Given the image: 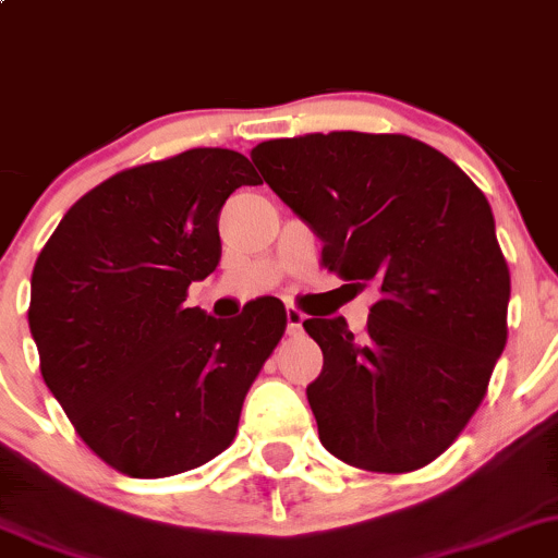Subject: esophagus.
I'll return each mask as SVG.
<instances>
[{
	"label": "esophagus",
	"mask_w": 558,
	"mask_h": 558,
	"mask_svg": "<svg viewBox=\"0 0 558 558\" xmlns=\"http://www.w3.org/2000/svg\"><path fill=\"white\" fill-rule=\"evenodd\" d=\"M302 322H305V316L296 307H286V329H289V335L300 332Z\"/></svg>",
	"instance_id": "obj_1"
}]
</instances>
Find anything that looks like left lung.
Segmentation results:
<instances>
[{
  "mask_svg": "<svg viewBox=\"0 0 558 558\" xmlns=\"http://www.w3.org/2000/svg\"><path fill=\"white\" fill-rule=\"evenodd\" d=\"M251 158L324 242V267L381 291L362 335L343 316L302 322L324 354L307 384L322 445L367 472L436 461L483 403L507 343L510 269L488 198L409 135L311 133Z\"/></svg>",
  "mask_w": 558,
  "mask_h": 558,
  "instance_id": "8db88e82",
  "label": "left lung"
}]
</instances>
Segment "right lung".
<instances>
[{
  "label": "right lung",
  "mask_w": 558,
  "mask_h": 558,
  "mask_svg": "<svg viewBox=\"0 0 558 558\" xmlns=\"http://www.w3.org/2000/svg\"><path fill=\"white\" fill-rule=\"evenodd\" d=\"M258 185L234 149L119 171L68 209L32 272L29 329L46 387L95 456L155 480L234 441L242 400L286 329L275 296L236 318L185 307L220 262L218 215Z\"/></svg>",
  "instance_id": "right-lung-1"
}]
</instances>
